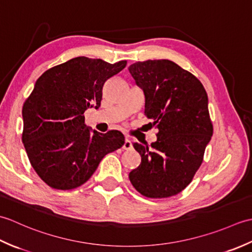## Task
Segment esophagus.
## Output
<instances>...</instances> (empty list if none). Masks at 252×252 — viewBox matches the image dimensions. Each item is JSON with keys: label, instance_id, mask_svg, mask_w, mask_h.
<instances>
[{"label": "esophagus", "instance_id": "esophagus-1", "mask_svg": "<svg viewBox=\"0 0 252 252\" xmlns=\"http://www.w3.org/2000/svg\"><path fill=\"white\" fill-rule=\"evenodd\" d=\"M123 149H131L132 148V142L129 140V138H126L125 143H123Z\"/></svg>", "mask_w": 252, "mask_h": 252}]
</instances>
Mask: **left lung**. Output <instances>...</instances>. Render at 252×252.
<instances>
[{
	"instance_id": "1",
	"label": "left lung",
	"mask_w": 252,
	"mask_h": 252,
	"mask_svg": "<svg viewBox=\"0 0 252 252\" xmlns=\"http://www.w3.org/2000/svg\"><path fill=\"white\" fill-rule=\"evenodd\" d=\"M129 71L145 95L144 114L159 130L151 146L133 144L142 161L129 179L146 197L174 196L191 182L211 140L207 92L195 76L168 60L137 62Z\"/></svg>"
}]
</instances>
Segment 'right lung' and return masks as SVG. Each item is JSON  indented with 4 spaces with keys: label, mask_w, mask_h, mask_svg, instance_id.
I'll use <instances>...</instances> for the list:
<instances>
[{
    "label": "right lung",
    "mask_w": 252,
    "mask_h": 252,
    "mask_svg": "<svg viewBox=\"0 0 252 252\" xmlns=\"http://www.w3.org/2000/svg\"><path fill=\"white\" fill-rule=\"evenodd\" d=\"M126 61L109 63L76 57L46 70L23 107V143L45 183L72 189L87 182L107 154L122 147L119 131L99 133L84 125V111L100 106L103 87Z\"/></svg>",
    "instance_id": "1"
}]
</instances>
